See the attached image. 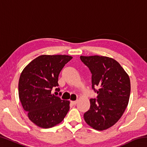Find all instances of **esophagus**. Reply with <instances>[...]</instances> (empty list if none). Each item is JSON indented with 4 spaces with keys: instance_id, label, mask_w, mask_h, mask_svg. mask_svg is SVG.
<instances>
[{
    "instance_id": "1",
    "label": "esophagus",
    "mask_w": 147,
    "mask_h": 147,
    "mask_svg": "<svg viewBox=\"0 0 147 147\" xmlns=\"http://www.w3.org/2000/svg\"><path fill=\"white\" fill-rule=\"evenodd\" d=\"M78 100H74V101H71V102L73 104V105H76Z\"/></svg>"
}]
</instances>
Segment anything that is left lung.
I'll use <instances>...</instances> for the list:
<instances>
[{
  "label": "left lung",
  "mask_w": 147,
  "mask_h": 147,
  "mask_svg": "<svg viewBox=\"0 0 147 147\" xmlns=\"http://www.w3.org/2000/svg\"><path fill=\"white\" fill-rule=\"evenodd\" d=\"M80 59L90 70L92 89L97 93V98L90 99V108L84 114V120L95 130H106L119 120L128 106L130 78L114 59L81 56Z\"/></svg>",
  "instance_id": "8db88e82"
}]
</instances>
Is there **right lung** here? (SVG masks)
I'll return each mask as SVG.
<instances>
[{"mask_svg": "<svg viewBox=\"0 0 147 147\" xmlns=\"http://www.w3.org/2000/svg\"><path fill=\"white\" fill-rule=\"evenodd\" d=\"M72 58L67 55H41L22 71L19 81L20 101L30 120L39 127H53L68 113L69 101L61 100L51 91L59 86V74Z\"/></svg>", "mask_w": 147, "mask_h": 147, "instance_id": "right-lung-1", "label": "right lung"}]
</instances>
